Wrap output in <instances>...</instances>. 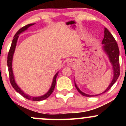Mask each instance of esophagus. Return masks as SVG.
Listing matches in <instances>:
<instances>
[{"instance_id": "obj_1", "label": "esophagus", "mask_w": 126, "mask_h": 126, "mask_svg": "<svg viewBox=\"0 0 126 126\" xmlns=\"http://www.w3.org/2000/svg\"><path fill=\"white\" fill-rule=\"evenodd\" d=\"M73 63H74V61L73 60H69L67 62V64L70 66H72L73 64Z\"/></svg>"}]
</instances>
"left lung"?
<instances>
[{
    "label": "left lung",
    "instance_id": "1",
    "mask_svg": "<svg viewBox=\"0 0 126 126\" xmlns=\"http://www.w3.org/2000/svg\"><path fill=\"white\" fill-rule=\"evenodd\" d=\"M102 44H104V49L107 53L108 57H109L110 60L111 64L112 65V67H113L114 70V77L112 79V82L109 85L107 89L105 90L103 93H105V92L108 91L110 88L112 87L114 83L116 82L118 78L119 77L120 73V59H119V48H118V46L116 41H115V38L112 36V34H111L110 32L106 28H104V37L103 40L102 42ZM75 87H76L78 92L82 94L83 96H97L99 95H89L86 94L82 92L80 89L78 88L76 83H75ZM102 93V94H103ZM100 95V94H99Z\"/></svg>",
    "mask_w": 126,
    "mask_h": 126
}]
</instances>
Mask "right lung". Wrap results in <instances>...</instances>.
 <instances>
[{"instance_id": "add662e5", "label": "right lung", "mask_w": 126, "mask_h": 126, "mask_svg": "<svg viewBox=\"0 0 126 126\" xmlns=\"http://www.w3.org/2000/svg\"><path fill=\"white\" fill-rule=\"evenodd\" d=\"M34 24H28V25L24 26L22 28H21L20 30H18V31L15 34V36H14V39H13L12 44H11V46L10 47L9 51L8 54V60H7V63H8V70H9V80L11 82V84L12 85V87L15 89V90L18 92V93H19L22 96H24V98H27V99L31 101H42L44 100V99H46L50 96V95L53 93V91H54L55 86H56V78H57V75H58V72L55 75L54 78H53V83H52L51 86L50 88V90L48 91V92L47 94L43 95L41 96H39V97H32L31 96H29V95L25 94L24 92L21 91V89L18 87V85H16V82L15 81V79H14V74H13L12 72V58H13V55H14V51H15L16 45V42L18 40V38L19 37V34H20L22 32L24 31L25 30H27L28 27H30V26L33 25Z\"/></svg>"}]
</instances>
